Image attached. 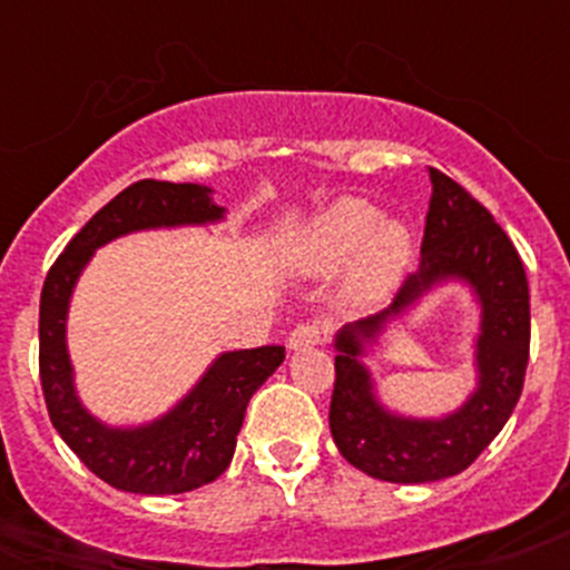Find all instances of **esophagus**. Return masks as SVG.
<instances>
[{
	"instance_id": "1",
	"label": "esophagus",
	"mask_w": 570,
	"mask_h": 570,
	"mask_svg": "<svg viewBox=\"0 0 570 570\" xmlns=\"http://www.w3.org/2000/svg\"><path fill=\"white\" fill-rule=\"evenodd\" d=\"M324 340H326V328L315 324V321H309V324H298L293 328L291 337H287V345H291L293 351H298V348H313V345H321Z\"/></svg>"
}]
</instances>
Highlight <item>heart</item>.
Returning a JSON list of instances; mask_svg holds the SVG:
<instances>
[{
    "instance_id": "heart-1",
    "label": "heart",
    "mask_w": 570,
    "mask_h": 570,
    "mask_svg": "<svg viewBox=\"0 0 570 570\" xmlns=\"http://www.w3.org/2000/svg\"><path fill=\"white\" fill-rule=\"evenodd\" d=\"M412 255V236L401 222H381V210L365 199H340L318 216L304 238V257L318 272H337L354 262L351 291L379 296L401 277Z\"/></svg>"
}]
</instances>
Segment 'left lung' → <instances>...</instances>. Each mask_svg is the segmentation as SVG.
<instances>
[{
    "mask_svg": "<svg viewBox=\"0 0 570 570\" xmlns=\"http://www.w3.org/2000/svg\"><path fill=\"white\" fill-rule=\"evenodd\" d=\"M431 184L420 272L403 283L384 313L345 326L334 343L328 428L345 461L386 483H431L463 472L513 414L530 360V287L513 242L453 178L431 167ZM448 276L466 278L484 304L481 386L466 407L444 421H403L374 403L370 376L355 356L362 338Z\"/></svg>",
    "mask_w": 570,
    "mask_h": 570,
    "instance_id": "8db88e82",
    "label": "left lung"
}]
</instances>
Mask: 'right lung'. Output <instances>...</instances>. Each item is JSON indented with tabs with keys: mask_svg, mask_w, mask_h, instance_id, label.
Segmentation results:
<instances>
[{
	"mask_svg": "<svg viewBox=\"0 0 570 570\" xmlns=\"http://www.w3.org/2000/svg\"><path fill=\"white\" fill-rule=\"evenodd\" d=\"M222 216L210 189L139 180L104 205L49 268L40 293V386L51 425L104 483L134 494H184L219 478L233 461L244 412L257 386L285 360L283 345L222 354L203 381L154 425L117 431L81 409L70 384L66 313L92 249L145 227L203 225Z\"/></svg>",
	"mask_w": 570,
	"mask_h": 570,
	"instance_id": "obj_1",
	"label": "right lung"
}]
</instances>
